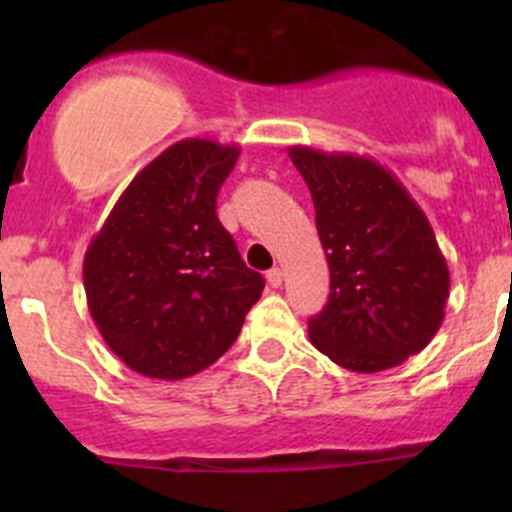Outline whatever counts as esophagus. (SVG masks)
I'll use <instances>...</instances> for the list:
<instances>
[{"instance_id":"34e87169","label":"esophagus","mask_w":512,"mask_h":512,"mask_svg":"<svg viewBox=\"0 0 512 512\" xmlns=\"http://www.w3.org/2000/svg\"><path fill=\"white\" fill-rule=\"evenodd\" d=\"M282 277H285L282 267H272V270L267 272V285H270V287H282Z\"/></svg>"}]
</instances>
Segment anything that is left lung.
Listing matches in <instances>:
<instances>
[{"mask_svg":"<svg viewBox=\"0 0 512 512\" xmlns=\"http://www.w3.org/2000/svg\"><path fill=\"white\" fill-rule=\"evenodd\" d=\"M289 158L312 193L329 262V302L309 319V339L359 374L404 364L438 332L451 289L431 223L374 158L309 146Z\"/></svg>","mask_w":512,"mask_h":512,"instance_id":"left-lung-1","label":"left lung"}]
</instances>
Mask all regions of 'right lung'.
Here are the masks:
<instances>
[{"instance_id":"obj_1","label":"right lung","mask_w":512,"mask_h":512,"mask_svg":"<svg viewBox=\"0 0 512 512\" xmlns=\"http://www.w3.org/2000/svg\"><path fill=\"white\" fill-rule=\"evenodd\" d=\"M237 156L208 138L173 143L128 183L86 250L91 319L148 379H188L215 364L265 289L215 213Z\"/></svg>"}]
</instances>
